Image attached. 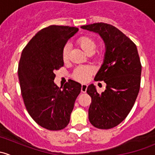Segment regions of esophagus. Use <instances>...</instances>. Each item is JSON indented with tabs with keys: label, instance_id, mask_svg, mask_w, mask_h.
Here are the masks:
<instances>
[{
	"label": "esophagus",
	"instance_id": "1",
	"mask_svg": "<svg viewBox=\"0 0 155 155\" xmlns=\"http://www.w3.org/2000/svg\"><path fill=\"white\" fill-rule=\"evenodd\" d=\"M87 84H82V87H81V91H82V92H83V93H85V92H86V91H87Z\"/></svg>",
	"mask_w": 155,
	"mask_h": 155
}]
</instances>
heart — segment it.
Returning <instances> with one entry per match:
<instances>
[{
  "mask_svg": "<svg viewBox=\"0 0 155 155\" xmlns=\"http://www.w3.org/2000/svg\"><path fill=\"white\" fill-rule=\"evenodd\" d=\"M78 43L80 47L87 53V54H92L96 48V43L93 39L88 37H82L78 40ZM69 51H70V45L67 44L63 48L62 51V57L64 61L68 60L69 58ZM92 69L90 67L79 66L75 69L73 72V76L75 79L79 82H86L89 79L91 75L92 74Z\"/></svg>",
  "mask_w": 155,
  "mask_h": 155,
  "instance_id": "b5f03b06",
  "label": "heart"
}]
</instances>
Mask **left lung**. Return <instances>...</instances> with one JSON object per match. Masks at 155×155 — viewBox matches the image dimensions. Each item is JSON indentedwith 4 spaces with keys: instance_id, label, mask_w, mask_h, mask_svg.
Returning a JSON list of instances; mask_svg holds the SVG:
<instances>
[{
    "instance_id": "obj_1",
    "label": "left lung",
    "mask_w": 155,
    "mask_h": 155,
    "mask_svg": "<svg viewBox=\"0 0 155 155\" xmlns=\"http://www.w3.org/2000/svg\"><path fill=\"white\" fill-rule=\"evenodd\" d=\"M81 28L99 34L105 44V54L96 81H104L106 90L98 94L94 84L87 86L91 97L88 109L91 124L110 129L127 116L140 87L142 66L137 46L121 31L106 23H94Z\"/></svg>"
}]
</instances>
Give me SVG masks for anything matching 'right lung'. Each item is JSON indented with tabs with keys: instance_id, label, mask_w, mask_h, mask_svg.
<instances>
[{
	"instance_id": "add662e5",
	"label": "right lung",
	"mask_w": 155,
	"mask_h": 155,
	"mask_svg": "<svg viewBox=\"0 0 155 155\" xmlns=\"http://www.w3.org/2000/svg\"><path fill=\"white\" fill-rule=\"evenodd\" d=\"M79 28L51 25L38 31L25 47L18 76L26 109L40 126L60 130L70 122L81 91L80 83L68 81L64 87L54 82V71L64 66L63 48Z\"/></svg>"
}]
</instances>
